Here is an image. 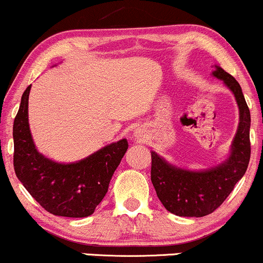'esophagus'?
<instances>
[{"mask_svg":"<svg viewBox=\"0 0 263 263\" xmlns=\"http://www.w3.org/2000/svg\"><path fill=\"white\" fill-rule=\"evenodd\" d=\"M146 129H144L143 127H137L135 128L134 131V138L136 141H144V138H146Z\"/></svg>","mask_w":263,"mask_h":263,"instance_id":"1","label":"esophagus"}]
</instances>
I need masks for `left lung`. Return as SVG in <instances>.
I'll list each match as a JSON object with an SVG mask.
<instances>
[{"mask_svg":"<svg viewBox=\"0 0 263 263\" xmlns=\"http://www.w3.org/2000/svg\"><path fill=\"white\" fill-rule=\"evenodd\" d=\"M211 75L224 81L238 106L237 131L228 158L206 170L189 171L167 162L155 151L151 152V180L157 197L165 209L178 216L201 218L218 209L246 173L251 156V116L240 84L218 65Z\"/></svg>","mask_w":263,"mask_h":263,"instance_id":"obj_1","label":"left lung"}]
</instances>
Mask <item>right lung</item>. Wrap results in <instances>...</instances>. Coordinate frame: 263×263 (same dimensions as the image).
Returning <instances> with one entry per match:
<instances>
[{"instance_id":"right-lung-1","label":"right lung","mask_w":263,"mask_h":263,"mask_svg":"<svg viewBox=\"0 0 263 263\" xmlns=\"http://www.w3.org/2000/svg\"><path fill=\"white\" fill-rule=\"evenodd\" d=\"M29 85L13 122L16 176L35 200L53 215L85 218L106 195L108 184L128 148L126 138L102 147L86 158L59 163L35 147L28 122Z\"/></svg>"}]
</instances>
